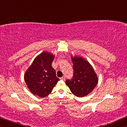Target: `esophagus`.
<instances>
[{"instance_id":"obj_1","label":"esophagus","mask_w":127,"mask_h":127,"mask_svg":"<svg viewBox=\"0 0 127 127\" xmlns=\"http://www.w3.org/2000/svg\"><path fill=\"white\" fill-rule=\"evenodd\" d=\"M60 79L62 80H65V76H63V77L60 78Z\"/></svg>"}]
</instances>
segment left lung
I'll return each instance as SVG.
<instances>
[{"instance_id": "8db88e82", "label": "left lung", "mask_w": 127, "mask_h": 127, "mask_svg": "<svg viewBox=\"0 0 127 127\" xmlns=\"http://www.w3.org/2000/svg\"><path fill=\"white\" fill-rule=\"evenodd\" d=\"M73 75L65 83L74 95L83 97L91 93L98 81L96 74L88 62L81 57H72Z\"/></svg>"}]
</instances>
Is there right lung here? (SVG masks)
I'll return each mask as SVG.
<instances>
[{"mask_svg": "<svg viewBox=\"0 0 127 127\" xmlns=\"http://www.w3.org/2000/svg\"><path fill=\"white\" fill-rule=\"evenodd\" d=\"M54 58L52 54L43 52L34 59L26 72L24 79L33 94L41 98L47 96L60 80L51 65Z\"/></svg>", "mask_w": 127, "mask_h": 127, "instance_id": "1", "label": "right lung"}]
</instances>
